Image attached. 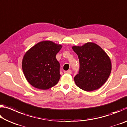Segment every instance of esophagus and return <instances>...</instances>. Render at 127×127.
I'll return each instance as SVG.
<instances>
[{
  "label": "esophagus",
  "mask_w": 127,
  "mask_h": 127,
  "mask_svg": "<svg viewBox=\"0 0 127 127\" xmlns=\"http://www.w3.org/2000/svg\"><path fill=\"white\" fill-rule=\"evenodd\" d=\"M65 72L67 73H69V74H71V73H72V70H70V69H69V70H66V71H65Z\"/></svg>",
  "instance_id": "esophagus-1"
}]
</instances>
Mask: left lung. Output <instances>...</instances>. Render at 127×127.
<instances>
[{
	"instance_id": "obj_1",
	"label": "left lung",
	"mask_w": 127,
	"mask_h": 127,
	"mask_svg": "<svg viewBox=\"0 0 127 127\" xmlns=\"http://www.w3.org/2000/svg\"><path fill=\"white\" fill-rule=\"evenodd\" d=\"M78 57L79 69L74 77L76 85L86 91L97 90L108 79L111 70L110 59L101 48L93 42L74 46Z\"/></svg>"
}]
</instances>
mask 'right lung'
Instances as JSON below:
<instances>
[{
    "label": "right lung",
    "mask_w": 127,
    "mask_h": 127,
    "mask_svg": "<svg viewBox=\"0 0 127 127\" xmlns=\"http://www.w3.org/2000/svg\"><path fill=\"white\" fill-rule=\"evenodd\" d=\"M62 48L61 45L51 41H44L26 53L22 60V69L26 78L32 86L48 90L57 84L61 74L56 55Z\"/></svg>",
    "instance_id": "1"
}]
</instances>
